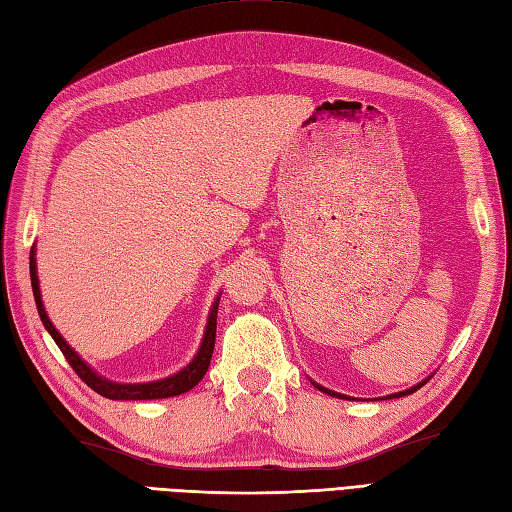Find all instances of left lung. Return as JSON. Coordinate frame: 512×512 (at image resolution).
Listing matches in <instances>:
<instances>
[{
	"label": "left lung",
	"instance_id": "left-lung-1",
	"mask_svg": "<svg viewBox=\"0 0 512 512\" xmlns=\"http://www.w3.org/2000/svg\"><path fill=\"white\" fill-rule=\"evenodd\" d=\"M319 391H323V393H328V395H332V397H341V400H350V397L347 395H341V393H334V391H330V389H326V386H321V384H317V382H313ZM426 384V380L423 382H419V384H415V386H410V389H406V391H402V393H393V395H386V400H393V397H404V395H410V393H415L417 389H421V386Z\"/></svg>",
	"mask_w": 512,
	"mask_h": 512
}]
</instances>
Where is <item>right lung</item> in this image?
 Masks as SVG:
<instances>
[{
  "label": "right lung",
  "instance_id": "1",
  "mask_svg": "<svg viewBox=\"0 0 512 512\" xmlns=\"http://www.w3.org/2000/svg\"><path fill=\"white\" fill-rule=\"evenodd\" d=\"M30 280H32V293H34V302L36 308H39V317L43 321L45 330L52 334V339L60 347V352L65 354L67 363L73 367V371L91 386V389L99 395L108 397V400H162V397H173V395H182L186 391H191L193 386L199 384V380L204 378V373L210 367V358H213L215 350V336H217V308H219V297L215 299L213 308H210L208 323H206V332L202 345L195 354V358L186 365L182 371L173 373V376L165 380H156V382H143V384H119V382H110L102 376H97V371H93L84 360L71 350L69 343L62 339L60 332L54 328V323L49 321L43 299H41V289H39V276H36V258H34V247L30 252Z\"/></svg>",
  "mask_w": 512,
  "mask_h": 512
}]
</instances>
